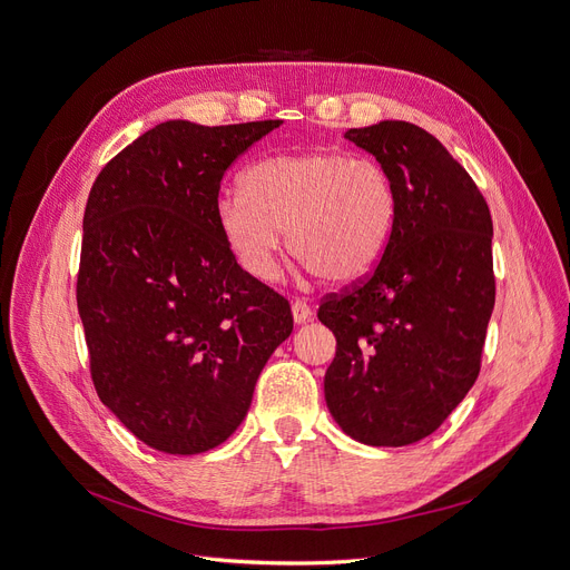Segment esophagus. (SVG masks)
Masks as SVG:
<instances>
[{"label": "esophagus", "instance_id": "34e87169", "mask_svg": "<svg viewBox=\"0 0 570 570\" xmlns=\"http://www.w3.org/2000/svg\"><path fill=\"white\" fill-rule=\"evenodd\" d=\"M292 315H294V322H296V324H304V322L311 320L313 311H311V306H308L306 302L294 299V302H292Z\"/></svg>", "mask_w": 570, "mask_h": 570}]
</instances>
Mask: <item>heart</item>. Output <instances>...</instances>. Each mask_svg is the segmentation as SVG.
Instances as JSON below:
<instances>
[{
    "mask_svg": "<svg viewBox=\"0 0 570 570\" xmlns=\"http://www.w3.org/2000/svg\"><path fill=\"white\" fill-rule=\"evenodd\" d=\"M396 189L381 161L343 150L285 153L255 161L240 189L215 206L232 255L255 281L278 274L289 253L334 285L364 281L381 264L396 225Z\"/></svg>",
    "mask_w": 570,
    "mask_h": 570,
    "instance_id": "obj_1",
    "label": "heart"
}]
</instances>
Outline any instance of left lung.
Here are the masks:
<instances>
[{"label": "left lung", "mask_w": 570, "mask_h": 570, "mask_svg": "<svg viewBox=\"0 0 570 570\" xmlns=\"http://www.w3.org/2000/svg\"><path fill=\"white\" fill-rule=\"evenodd\" d=\"M396 189L394 234L371 276L327 294L317 317L336 336L324 399L364 445H411L473 387L494 311L492 215L469 171L417 125L347 129Z\"/></svg>", "instance_id": "8db88e82"}]
</instances>
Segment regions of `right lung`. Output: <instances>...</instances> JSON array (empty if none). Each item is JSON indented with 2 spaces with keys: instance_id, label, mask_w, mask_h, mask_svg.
<instances>
[{
  "instance_id": "obj_1",
  "label": "right lung",
  "mask_w": 570,
  "mask_h": 570,
  "mask_svg": "<svg viewBox=\"0 0 570 570\" xmlns=\"http://www.w3.org/2000/svg\"><path fill=\"white\" fill-rule=\"evenodd\" d=\"M278 125L167 120L120 150L90 189L76 302L92 383L153 450L225 443L292 334L287 299L238 266L215 218L232 161Z\"/></svg>"
}]
</instances>
